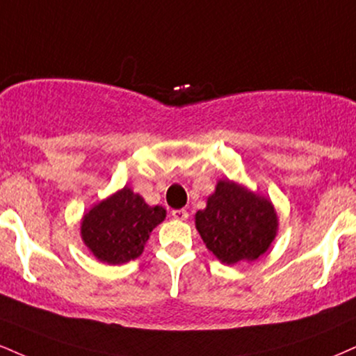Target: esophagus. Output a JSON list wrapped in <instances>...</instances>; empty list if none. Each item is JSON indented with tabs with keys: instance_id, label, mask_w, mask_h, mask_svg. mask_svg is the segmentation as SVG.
I'll return each mask as SVG.
<instances>
[{
	"instance_id": "esophagus-1",
	"label": "esophagus",
	"mask_w": 356,
	"mask_h": 356,
	"mask_svg": "<svg viewBox=\"0 0 356 356\" xmlns=\"http://www.w3.org/2000/svg\"><path fill=\"white\" fill-rule=\"evenodd\" d=\"M172 217L177 220H187L189 219V212L186 209H177V211H172Z\"/></svg>"
}]
</instances>
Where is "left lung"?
I'll list each match as a JSON object with an SVG mask.
<instances>
[{
    "mask_svg": "<svg viewBox=\"0 0 356 356\" xmlns=\"http://www.w3.org/2000/svg\"><path fill=\"white\" fill-rule=\"evenodd\" d=\"M195 227L209 250L220 262L255 260L270 247L277 216L270 200L230 181H220L195 213Z\"/></svg>",
    "mask_w": 356,
    "mask_h": 356,
    "instance_id": "obj_1",
    "label": "left lung"
}]
</instances>
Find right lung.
<instances>
[{"label": "right lung", "mask_w": 356, "mask_h": 356, "mask_svg": "<svg viewBox=\"0 0 356 356\" xmlns=\"http://www.w3.org/2000/svg\"><path fill=\"white\" fill-rule=\"evenodd\" d=\"M164 219L161 205L151 207L139 194L124 187L86 213L81 235L101 262L124 264L143 254L149 234Z\"/></svg>", "instance_id": "obj_1"}]
</instances>
